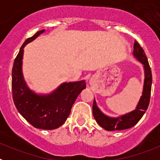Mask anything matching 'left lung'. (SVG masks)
<instances>
[{"mask_svg": "<svg viewBox=\"0 0 160 160\" xmlns=\"http://www.w3.org/2000/svg\"><path fill=\"white\" fill-rule=\"evenodd\" d=\"M133 55L138 62H140L143 65L145 74L142 94L135 110L117 118H111L107 116L100 111L96 104L95 99L93 102V115L96 122L107 131H121L134 127L145 114L149 105L152 83V70L144 50L136 41L134 44Z\"/></svg>", "mask_w": 160, "mask_h": 160, "instance_id": "obj_1", "label": "left lung"}]
</instances>
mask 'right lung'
I'll return each mask as SVG.
<instances>
[{"mask_svg": "<svg viewBox=\"0 0 160 160\" xmlns=\"http://www.w3.org/2000/svg\"><path fill=\"white\" fill-rule=\"evenodd\" d=\"M44 32L45 29L38 31L26 39L14 60L12 70V99L20 114L31 125L39 129L53 130L66 122L76 98L86 88V82H64L48 94H38L28 87L22 73L24 48Z\"/></svg>", "mask_w": 160, "mask_h": 160, "instance_id": "1", "label": "right lung"}]
</instances>
